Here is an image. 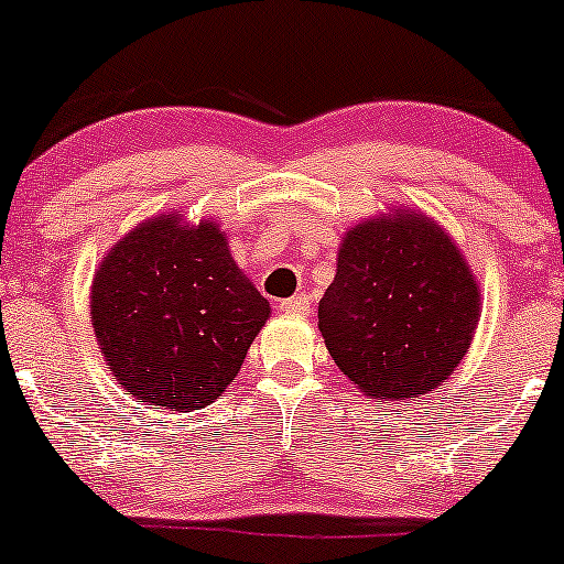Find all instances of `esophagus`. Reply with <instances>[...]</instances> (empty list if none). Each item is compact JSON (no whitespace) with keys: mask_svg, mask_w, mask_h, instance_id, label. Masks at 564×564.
<instances>
[{"mask_svg":"<svg viewBox=\"0 0 564 564\" xmlns=\"http://www.w3.org/2000/svg\"><path fill=\"white\" fill-rule=\"evenodd\" d=\"M278 310L286 315H307L310 313V296L302 291V294L291 296V300L278 302Z\"/></svg>","mask_w":564,"mask_h":564,"instance_id":"1","label":"esophagus"}]
</instances>
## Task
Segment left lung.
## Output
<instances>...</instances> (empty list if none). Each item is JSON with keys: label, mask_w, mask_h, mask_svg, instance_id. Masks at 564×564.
I'll return each mask as SVG.
<instances>
[{"label": "left lung", "mask_w": 564, "mask_h": 564, "mask_svg": "<svg viewBox=\"0 0 564 564\" xmlns=\"http://www.w3.org/2000/svg\"><path fill=\"white\" fill-rule=\"evenodd\" d=\"M480 286L435 219L411 209L347 230L318 328L360 392L405 400L437 390L469 352Z\"/></svg>", "instance_id": "left-lung-1"}]
</instances>
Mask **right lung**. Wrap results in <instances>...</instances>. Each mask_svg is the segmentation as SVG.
Returning a JSON list of instances; mask_svg holds the SVG:
<instances>
[{"instance_id": "1", "label": "right lung", "mask_w": 564, "mask_h": 564, "mask_svg": "<svg viewBox=\"0 0 564 564\" xmlns=\"http://www.w3.org/2000/svg\"><path fill=\"white\" fill-rule=\"evenodd\" d=\"M89 313L127 394L185 413L228 390L270 304L230 257L217 223L161 215L102 257Z\"/></svg>"}]
</instances>
